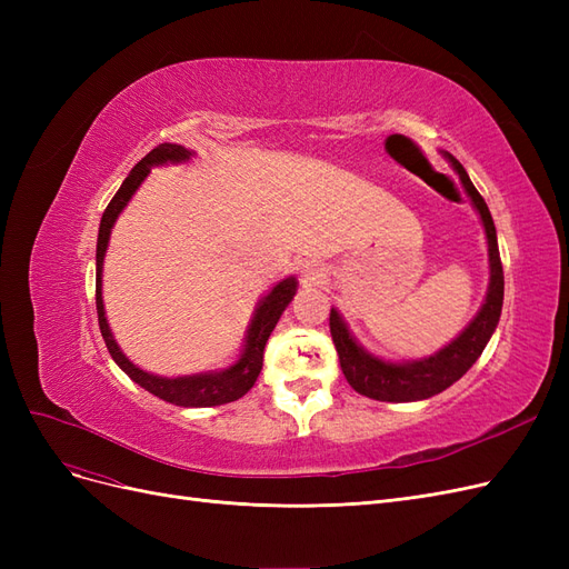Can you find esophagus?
<instances>
[{"mask_svg":"<svg viewBox=\"0 0 569 569\" xmlns=\"http://www.w3.org/2000/svg\"><path fill=\"white\" fill-rule=\"evenodd\" d=\"M301 278L308 284H318L322 280V268H318V263H306L301 270Z\"/></svg>","mask_w":569,"mask_h":569,"instance_id":"esophagus-1","label":"esophagus"}]
</instances>
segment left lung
<instances>
[{"label":"left lung","instance_id":"8db88e82","mask_svg":"<svg viewBox=\"0 0 569 569\" xmlns=\"http://www.w3.org/2000/svg\"><path fill=\"white\" fill-rule=\"evenodd\" d=\"M443 157L453 166L465 187V192H468L472 206L481 218V226H485L487 244H489V272H491L489 291H487L485 303L479 308V313L449 343V347H443L441 351L420 360H408V363H389V360L368 353L349 332V327L339 316L337 308H332L330 332H332L335 349L339 353L341 372L358 393H363L375 401H387V403L422 401V399H429V396L441 393L443 389H449L475 366V360L481 356V351H485L496 330L498 318H501L503 266H501V253H498L493 218L489 213L487 201L481 199V194L475 189L470 176L465 173L460 161L451 157L449 151H446Z\"/></svg>","mask_w":569,"mask_h":569}]
</instances>
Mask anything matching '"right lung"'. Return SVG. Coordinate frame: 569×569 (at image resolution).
I'll return each instance as SVG.
<instances>
[{"mask_svg": "<svg viewBox=\"0 0 569 569\" xmlns=\"http://www.w3.org/2000/svg\"><path fill=\"white\" fill-rule=\"evenodd\" d=\"M189 157H192V151L184 149L182 144H170V142L159 144L130 170V176L123 180L116 197L109 201L104 216H101L99 237H97V316H99L101 337L107 341L111 358L132 382H137L142 389L159 396V399L168 403H176L182 408H211V406H222V403L242 399V396L258 380V372L263 368L266 341L274 330V325H278L280 316L284 313V308L297 295V278H287L278 282L261 301H258L244 337L242 356L237 358L234 366L218 372L213 370V372H199V375H184V377H161V375H151L142 368H137L132 360L120 351L118 341L113 339L111 327L107 322V313H104V299H101V268H104L109 237L120 211L126 209L128 201L137 192V187L144 182V178L151 173L153 166L182 163Z\"/></svg>", "mask_w": 569, "mask_h": 569, "instance_id": "1", "label": "right lung"}]
</instances>
